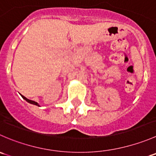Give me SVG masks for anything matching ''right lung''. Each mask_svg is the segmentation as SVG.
<instances>
[{"mask_svg": "<svg viewBox=\"0 0 156 156\" xmlns=\"http://www.w3.org/2000/svg\"><path fill=\"white\" fill-rule=\"evenodd\" d=\"M22 96V97H23V99H24V100H26V101L27 102H29V103H31V104H34V105H36V106H39L38 104H37V103H36V102H34V101H33V100H29V99H27L26 98V97H25L24 96H23V95H21Z\"/></svg>", "mask_w": 156, "mask_h": 156, "instance_id": "right-lung-1", "label": "right lung"}]
</instances>
